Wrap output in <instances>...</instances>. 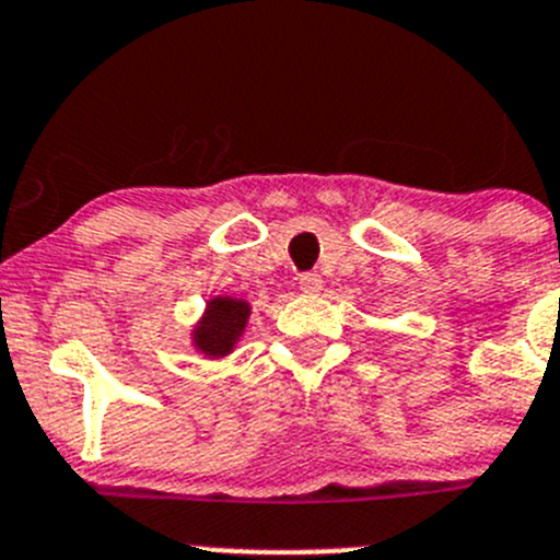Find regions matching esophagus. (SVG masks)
Returning a JSON list of instances; mask_svg holds the SVG:
<instances>
[{
    "instance_id": "1",
    "label": "esophagus",
    "mask_w": 560,
    "mask_h": 560,
    "mask_svg": "<svg viewBox=\"0 0 560 560\" xmlns=\"http://www.w3.org/2000/svg\"><path fill=\"white\" fill-rule=\"evenodd\" d=\"M298 284H301V292H306V295H317L323 290V279L317 273H303Z\"/></svg>"
}]
</instances>
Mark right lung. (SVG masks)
<instances>
[{"label":"right lung","instance_id":"right-lung-1","mask_svg":"<svg viewBox=\"0 0 560 560\" xmlns=\"http://www.w3.org/2000/svg\"><path fill=\"white\" fill-rule=\"evenodd\" d=\"M248 317H252V306L241 298H210L205 314L191 330L194 350L202 352L205 358H226L241 341Z\"/></svg>","mask_w":560,"mask_h":560}]
</instances>
